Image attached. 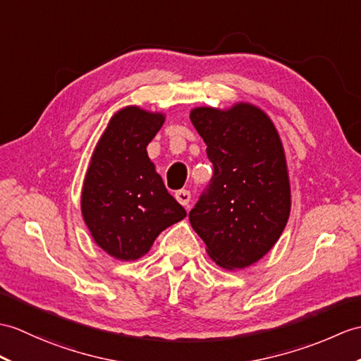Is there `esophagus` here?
Instances as JSON below:
<instances>
[{
	"instance_id": "34e87169",
	"label": "esophagus",
	"mask_w": 361,
	"mask_h": 361,
	"mask_svg": "<svg viewBox=\"0 0 361 361\" xmlns=\"http://www.w3.org/2000/svg\"><path fill=\"white\" fill-rule=\"evenodd\" d=\"M175 198H177L180 204H183L184 207H188L189 201H190V192L188 189H180V190L175 192Z\"/></svg>"
}]
</instances>
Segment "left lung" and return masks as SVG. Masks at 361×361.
Segmentation results:
<instances>
[{"mask_svg":"<svg viewBox=\"0 0 361 361\" xmlns=\"http://www.w3.org/2000/svg\"><path fill=\"white\" fill-rule=\"evenodd\" d=\"M190 121L206 142L214 175L189 212L207 254L226 269L258 262L280 238L290 211L286 158L263 111L197 107Z\"/></svg>","mask_w":361,"mask_h":361,"instance_id":"left-lung-1","label":"left lung"}]
</instances>
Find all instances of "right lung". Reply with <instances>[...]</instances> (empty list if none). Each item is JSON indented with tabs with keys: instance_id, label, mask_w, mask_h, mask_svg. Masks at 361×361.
Wrapping results in <instances>:
<instances>
[{
	"instance_id": "add662e5",
	"label": "right lung",
	"mask_w": 361,
	"mask_h": 361,
	"mask_svg": "<svg viewBox=\"0 0 361 361\" xmlns=\"http://www.w3.org/2000/svg\"><path fill=\"white\" fill-rule=\"evenodd\" d=\"M164 116L124 107L109 123L92 155L81 195V211L92 237L109 255L137 259L171 224L186 216L154 163L147 145Z\"/></svg>"
}]
</instances>
